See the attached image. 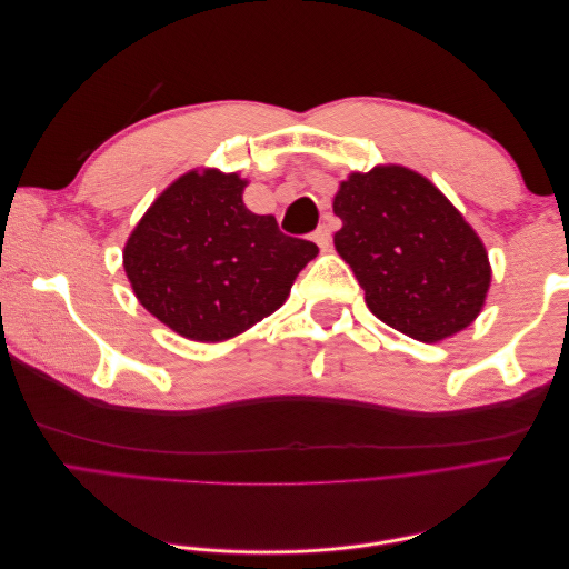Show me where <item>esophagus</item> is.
Segmentation results:
<instances>
[{
    "label": "esophagus",
    "mask_w": 569,
    "mask_h": 569,
    "mask_svg": "<svg viewBox=\"0 0 569 569\" xmlns=\"http://www.w3.org/2000/svg\"><path fill=\"white\" fill-rule=\"evenodd\" d=\"M311 239L325 251L327 247H330V230H327V226H318V230L311 234Z\"/></svg>",
    "instance_id": "34e87169"
}]
</instances>
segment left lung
<instances>
[{
    "label": "left lung",
    "instance_id": "obj_1",
    "mask_svg": "<svg viewBox=\"0 0 569 569\" xmlns=\"http://www.w3.org/2000/svg\"><path fill=\"white\" fill-rule=\"evenodd\" d=\"M335 247L382 322L439 341L477 318L491 282L489 258L432 182L401 166L353 173L335 197Z\"/></svg>",
    "mask_w": 569,
    "mask_h": 569
}]
</instances>
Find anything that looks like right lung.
Masks as SVG:
<instances>
[{"label": "right lung", "mask_w": 569, "mask_h": 569, "mask_svg": "<svg viewBox=\"0 0 569 569\" xmlns=\"http://www.w3.org/2000/svg\"><path fill=\"white\" fill-rule=\"evenodd\" d=\"M244 184L192 170L153 201L126 244L137 299L187 339H230L274 313L318 253L272 216L251 213Z\"/></svg>", "instance_id": "add662e5"}]
</instances>
